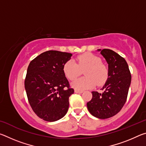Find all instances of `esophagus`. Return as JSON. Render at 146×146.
Here are the masks:
<instances>
[{"label": "esophagus", "instance_id": "34e87169", "mask_svg": "<svg viewBox=\"0 0 146 146\" xmlns=\"http://www.w3.org/2000/svg\"><path fill=\"white\" fill-rule=\"evenodd\" d=\"M75 93H83V91H80V90H75Z\"/></svg>", "mask_w": 146, "mask_h": 146}]
</instances>
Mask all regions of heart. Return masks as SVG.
Returning a JSON list of instances; mask_svg holds the SVG:
<instances>
[{"mask_svg": "<svg viewBox=\"0 0 146 146\" xmlns=\"http://www.w3.org/2000/svg\"><path fill=\"white\" fill-rule=\"evenodd\" d=\"M101 62L100 57L87 53L77 56L76 62L73 60L66 62L63 66V71L69 80H73L86 68L84 71L86 76L77 78L72 83V86L76 90L83 91L94 88L96 84L102 86L106 82L109 71Z\"/></svg>", "mask_w": 146, "mask_h": 146, "instance_id": "1", "label": "heart"}]
</instances>
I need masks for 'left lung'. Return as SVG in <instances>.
<instances>
[{
	"label": "left lung",
	"mask_w": 146,
	"mask_h": 146,
	"mask_svg": "<svg viewBox=\"0 0 146 146\" xmlns=\"http://www.w3.org/2000/svg\"><path fill=\"white\" fill-rule=\"evenodd\" d=\"M98 51L108 64L109 75L102 89L104 91H92L93 97L87 107L94 117L106 119L117 115L126 102L131 75L126 61L118 53L109 49Z\"/></svg>",
	"instance_id": "left-lung-1"
}]
</instances>
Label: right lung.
Listing matches in <instances>:
<instances>
[{
	"label": "right lung",
	"mask_w": 146,
	"mask_h": 146,
	"mask_svg": "<svg viewBox=\"0 0 146 146\" xmlns=\"http://www.w3.org/2000/svg\"><path fill=\"white\" fill-rule=\"evenodd\" d=\"M72 54L50 50L29 63L24 82L29 104L39 118L55 122L64 117L69 108V98L74 90L63 71Z\"/></svg>",
	"instance_id": "1"
}]
</instances>
